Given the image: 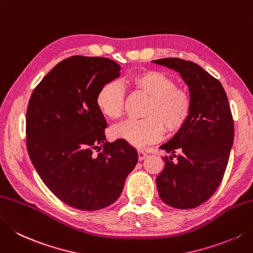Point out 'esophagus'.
Wrapping results in <instances>:
<instances>
[{
  "label": "esophagus",
  "instance_id": "34e87169",
  "mask_svg": "<svg viewBox=\"0 0 253 253\" xmlns=\"http://www.w3.org/2000/svg\"><path fill=\"white\" fill-rule=\"evenodd\" d=\"M147 158V153H145L143 151H138V159H139V161H142L145 160Z\"/></svg>",
  "mask_w": 253,
  "mask_h": 253
}]
</instances>
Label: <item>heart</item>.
Segmentation results:
<instances>
[{
    "instance_id": "obj_1",
    "label": "heart",
    "mask_w": 253,
    "mask_h": 253,
    "mask_svg": "<svg viewBox=\"0 0 253 253\" xmlns=\"http://www.w3.org/2000/svg\"><path fill=\"white\" fill-rule=\"evenodd\" d=\"M137 92L150 97L146 108L147 118L127 121L113 128L112 135L128 145L142 148L156 142L166 130L173 133L185 125L191 114L190 94L177 87L168 74L157 70H146L129 79ZM96 105L104 116L111 120L121 118L125 110V93L120 83L112 81L101 87L96 96Z\"/></svg>"
}]
</instances>
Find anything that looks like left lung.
I'll return each instance as SVG.
<instances>
[{
    "instance_id": "8db88e82",
    "label": "left lung",
    "mask_w": 253,
    "mask_h": 253,
    "mask_svg": "<svg viewBox=\"0 0 253 253\" xmlns=\"http://www.w3.org/2000/svg\"><path fill=\"white\" fill-rule=\"evenodd\" d=\"M152 62L179 73L192 102L185 125L160 146L170 156L162 157L165 169L156 179L158 192L169 206L194 209L214 194L229 160L235 131L228 97L221 83L199 64L179 58Z\"/></svg>"
}]
</instances>
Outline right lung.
Instances as JSON below:
<instances>
[{"label": "right lung", "mask_w": 253, "mask_h": 253, "mask_svg": "<svg viewBox=\"0 0 253 253\" xmlns=\"http://www.w3.org/2000/svg\"><path fill=\"white\" fill-rule=\"evenodd\" d=\"M121 69L108 58L70 57L42 79L28 103L33 166L48 189L77 210L113 204L138 162L137 150L127 142L106 141L107 123L96 105L98 91L120 77Z\"/></svg>", "instance_id": "add662e5"}]
</instances>
